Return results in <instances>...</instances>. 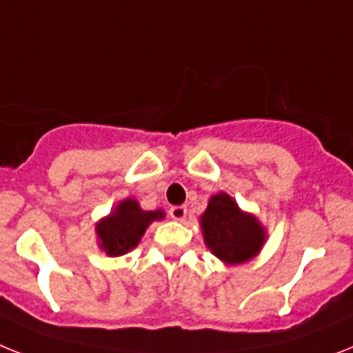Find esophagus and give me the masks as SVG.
<instances>
[{
	"mask_svg": "<svg viewBox=\"0 0 353 353\" xmlns=\"http://www.w3.org/2000/svg\"><path fill=\"white\" fill-rule=\"evenodd\" d=\"M168 213H170V217L174 219V221H185L186 206H172Z\"/></svg>",
	"mask_w": 353,
	"mask_h": 353,
	"instance_id": "34e87169",
	"label": "esophagus"
}]
</instances>
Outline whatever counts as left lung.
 Listing matches in <instances>:
<instances>
[{"mask_svg": "<svg viewBox=\"0 0 353 353\" xmlns=\"http://www.w3.org/2000/svg\"><path fill=\"white\" fill-rule=\"evenodd\" d=\"M204 244L228 265L251 260L265 242V230L254 215L245 213L228 194L210 197L208 208L201 215Z\"/></svg>", "mask_w": 353, "mask_h": 353, "instance_id": "left-lung-1", "label": "left lung"}]
</instances>
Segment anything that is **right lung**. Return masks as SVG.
<instances>
[{
    "label": "right lung",
    "instance_id": "1",
    "mask_svg": "<svg viewBox=\"0 0 353 353\" xmlns=\"http://www.w3.org/2000/svg\"><path fill=\"white\" fill-rule=\"evenodd\" d=\"M165 217L163 210L145 212L140 208L138 201L125 199L109 213L108 217L97 224L100 250L109 256H121L129 253L140 244L145 230L150 222L161 221Z\"/></svg>",
    "mask_w": 353,
    "mask_h": 353
}]
</instances>
